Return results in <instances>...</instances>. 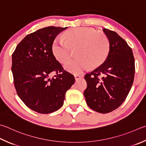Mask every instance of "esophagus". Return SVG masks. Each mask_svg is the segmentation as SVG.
<instances>
[{"label":"esophagus","instance_id":"34e87169","mask_svg":"<svg viewBox=\"0 0 146 146\" xmlns=\"http://www.w3.org/2000/svg\"><path fill=\"white\" fill-rule=\"evenodd\" d=\"M83 77H84L83 75H75V78L76 80H79V79H80Z\"/></svg>","mask_w":146,"mask_h":146}]
</instances>
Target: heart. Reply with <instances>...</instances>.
Returning a JSON list of instances; mask_svg holds the SVG:
<instances>
[{
  "label": "heart",
  "instance_id": "1",
  "mask_svg": "<svg viewBox=\"0 0 146 146\" xmlns=\"http://www.w3.org/2000/svg\"><path fill=\"white\" fill-rule=\"evenodd\" d=\"M77 48L76 56L78 57L64 65L67 71L78 74L90 66L96 68L102 64L110 50L109 40L105 34L98 33L91 27H77L64 34V39L55 38L52 43V52L60 62L67 61L71 55V49Z\"/></svg>",
  "mask_w": 146,
  "mask_h": 146
}]
</instances>
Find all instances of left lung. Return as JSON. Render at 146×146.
<instances>
[{"instance_id":"8db88e82","label":"left lung","mask_w":146,"mask_h":146,"mask_svg":"<svg viewBox=\"0 0 146 146\" xmlns=\"http://www.w3.org/2000/svg\"><path fill=\"white\" fill-rule=\"evenodd\" d=\"M103 32L109 40V53L102 65L85 75L84 94L91 109L107 113L120 107L128 96L134 80L135 59L124 39L109 29Z\"/></svg>"}]
</instances>
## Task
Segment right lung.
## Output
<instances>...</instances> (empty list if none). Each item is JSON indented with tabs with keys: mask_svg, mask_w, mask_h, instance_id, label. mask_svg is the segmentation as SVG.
Returning a JSON list of instances; mask_svg holds the SVG:
<instances>
[{
	"mask_svg": "<svg viewBox=\"0 0 146 146\" xmlns=\"http://www.w3.org/2000/svg\"><path fill=\"white\" fill-rule=\"evenodd\" d=\"M67 27L50 26L28 34L12 55L11 71L17 94L27 107L50 113L62 107L65 94L75 83L53 54V41ZM52 72L56 75L50 79Z\"/></svg>",
	"mask_w": 146,
	"mask_h": 146,
	"instance_id": "1",
	"label": "right lung"
}]
</instances>
